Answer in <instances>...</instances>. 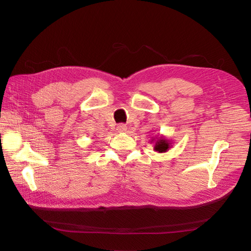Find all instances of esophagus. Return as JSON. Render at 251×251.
Masks as SVG:
<instances>
[{
	"label": "esophagus",
	"mask_w": 251,
	"mask_h": 251,
	"mask_svg": "<svg viewBox=\"0 0 251 251\" xmlns=\"http://www.w3.org/2000/svg\"><path fill=\"white\" fill-rule=\"evenodd\" d=\"M117 130L120 131V132H125V131L126 130V125H125V124H119V125L117 126Z\"/></svg>",
	"instance_id": "1"
}]
</instances>
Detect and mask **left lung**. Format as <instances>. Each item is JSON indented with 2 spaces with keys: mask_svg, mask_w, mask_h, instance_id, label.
I'll use <instances>...</instances> for the list:
<instances>
[{
  "mask_svg": "<svg viewBox=\"0 0 251 251\" xmlns=\"http://www.w3.org/2000/svg\"><path fill=\"white\" fill-rule=\"evenodd\" d=\"M154 149L159 153H163V151H166L168 149H170V142H168V140H165L164 138H160L157 140Z\"/></svg>",
  "mask_w": 251,
  "mask_h": 251,
  "instance_id": "8db88e82",
  "label": "left lung"
}]
</instances>
